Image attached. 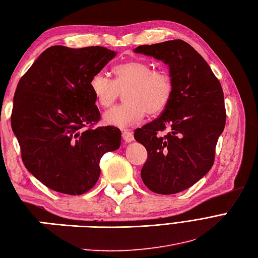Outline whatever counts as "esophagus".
I'll list each match as a JSON object with an SVG mask.
<instances>
[{
    "mask_svg": "<svg viewBox=\"0 0 258 258\" xmlns=\"http://www.w3.org/2000/svg\"><path fill=\"white\" fill-rule=\"evenodd\" d=\"M121 136H122V139L124 140V142L134 141V135H133V133H131L130 130H123Z\"/></svg>",
    "mask_w": 258,
    "mask_h": 258,
    "instance_id": "obj_1",
    "label": "esophagus"
}]
</instances>
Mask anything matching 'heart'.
<instances>
[{"mask_svg": "<svg viewBox=\"0 0 258 258\" xmlns=\"http://www.w3.org/2000/svg\"><path fill=\"white\" fill-rule=\"evenodd\" d=\"M114 79L105 73H96L90 79V90L96 101L110 107L121 93L125 104L111 108L104 114L105 122L124 128L141 121L147 112L151 116L161 113L168 107L173 94L170 74L153 70L149 62L130 60L113 68Z\"/></svg>", "mask_w": 258, "mask_h": 258, "instance_id": "heart-1", "label": "heart"}]
</instances>
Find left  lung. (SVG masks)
Masks as SVG:
<instances>
[{
    "instance_id": "left-lung-1",
    "label": "left lung",
    "mask_w": 258,
    "mask_h": 258,
    "mask_svg": "<svg viewBox=\"0 0 258 258\" xmlns=\"http://www.w3.org/2000/svg\"><path fill=\"white\" fill-rule=\"evenodd\" d=\"M135 53L162 60L173 82L161 116L135 130V139L148 152L141 179L158 194L184 191L214 163L226 119L222 86L203 57L182 39L141 45ZM167 127L168 133L160 135Z\"/></svg>"
}]
</instances>
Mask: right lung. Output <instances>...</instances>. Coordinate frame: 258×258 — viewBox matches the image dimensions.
Here are the masks:
<instances>
[{"label":"right lung","mask_w":258,"mask_h":258,"mask_svg":"<svg viewBox=\"0 0 258 258\" xmlns=\"http://www.w3.org/2000/svg\"><path fill=\"white\" fill-rule=\"evenodd\" d=\"M116 55L101 46H50L17 84L11 125L23 163L51 190L89 191L99 179L101 157L121 144L118 128H91L100 112L90 79Z\"/></svg>","instance_id":"right-lung-1"}]
</instances>
